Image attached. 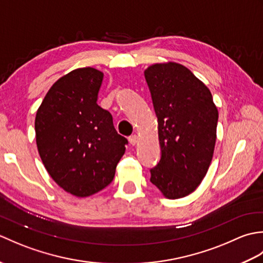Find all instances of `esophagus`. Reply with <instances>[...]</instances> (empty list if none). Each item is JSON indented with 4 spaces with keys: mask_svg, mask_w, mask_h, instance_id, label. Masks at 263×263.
<instances>
[{
    "mask_svg": "<svg viewBox=\"0 0 263 263\" xmlns=\"http://www.w3.org/2000/svg\"><path fill=\"white\" fill-rule=\"evenodd\" d=\"M128 141H130V143L135 146V144H137L138 141H139V137L137 135H132V136L128 137Z\"/></svg>",
    "mask_w": 263,
    "mask_h": 263,
    "instance_id": "obj_1",
    "label": "esophagus"
}]
</instances>
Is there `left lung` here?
<instances>
[{
    "label": "left lung",
    "instance_id": "obj_1",
    "mask_svg": "<svg viewBox=\"0 0 263 263\" xmlns=\"http://www.w3.org/2000/svg\"><path fill=\"white\" fill-rule=\"evenodd\" d=\"M158 121L161 158L150 182L167 199L192 193L214 156L218 109L204 83L186 66L156 63L144 70Z\"/></svg>",
    "mask_w": 263,
    "mask_h": 263
}]
</instances>
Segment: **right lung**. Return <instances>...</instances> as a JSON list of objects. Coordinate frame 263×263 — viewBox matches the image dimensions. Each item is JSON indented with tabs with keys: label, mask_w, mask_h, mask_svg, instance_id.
I'll use <instances>...</instances> for the list:
<instances>
[{
	"label": "right lung",
	"mask_w": 263,
	"mask_h": 263,
	"mask_svg": "<svg viewBox=\"0 0 263 263\" xmlns=\"http://www.w3.org/2000/svg\"><path fill=\"white\" fill-rule=\"evenodd\" d=\"M103 78L90 66L69 72L49 88L35 119L44 166L58 185L78 198L90 197L113 181L127 143L109 111L97 104Z\"/></svg>",
	"instance_id": "add662e5"
}]
</instances>
